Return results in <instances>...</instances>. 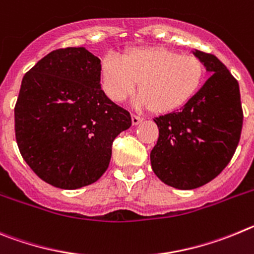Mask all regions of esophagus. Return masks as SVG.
Instances as JSON below:
<instances>
[{
  "label": "esophagus",
  "instance_id": "esophagus-1",
  "mask_svg": "<svg viewBox=\"0 0 254 254\" xmlns=\"http://www.w3.org/2000/svg\"><path fill=\"white\" fill-rule=\"evenodd\" d=\"M141 122H143V119L141 118H139V116H136V115H131L132 125H138L139 123H141Z\"/></svg>",
  "mask_w": 254,
  "mask_h": 254
}]
</instances>
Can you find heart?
I'll use <instances>...</instances> for the list:
<instances>
[{
  "instance_id": "obj_1",
  "label": "heart",
  "mask_w": 254,
  "mask_h": 254,
  "mask_svg": "<svg viewBox=\"0 0 254 254\" xmlns=\"http://www.w3.org/2000/svg\"><path fill=\"white\" fill-rule=\"evenodd\" d=\"M205 76L202 62L191 54L162 47H140L124 56L109 54L100 65V81L107 97L127 100L136 83L139 109L168 114L181 109L200 90Z\"/></svg>"
}]
</instances>
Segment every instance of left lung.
Listing matches in <instances>:
<instances>
[{
  "mask_svg": "<svg viewBox=\"0 0 254 254\" xmlns=\"http://www.w3.org/2000/svg\"><path fill=\"white\" fill-rule=\"evenodd\" d=\"M192 54L211 76L181 110L154 119L159 138L150 152L157 177L178 190L214 180L232 159L243 125L238 81L215 56Z\"/></svg>",
  "mask_w": 254,
  "mask_h": 254,
  "instance_id": "left-lung-1",
  "label": "left lung"
}]
</instances>
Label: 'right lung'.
<instances>
[{"label": "right lung", "instance_id": "obj_1", "mask_svg": "<svg viewBox=\"0 0 254 254\" xmlns=\"http://www.w3.org/2000/svg\"><path fill=\"white\" fill-rule=\"evenodd\" d=\"M101 61L84 47L50 52L26 73L15 106L20 153L43 181L76 190L107 170L116 136L131 116L100 81Z\"/></svg>", "mask_w": 254, "mask_h": 254}]
</instances>
